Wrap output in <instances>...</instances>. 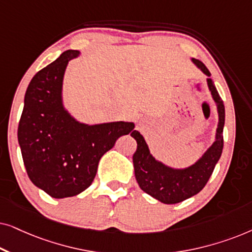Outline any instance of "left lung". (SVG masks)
<instances>
[{
    "label": "left lung",
    "mask_w": 252,
    "mask_h": 252,
    "mask_svg": "<svg viewBox=\"0 0 252 252\" xmlns=\"http://www.w3.org/2000/svg\"><path fill=\"white\" fill-rule=\"evenodd\" d=\"M191 62L206 77L209 91L216 103L218 112L215 141L205 153L191 164L184 168H175L164 164L151 155L149 147L140 132L130 134L137 143L136 151L133 155V166L135 179L144 192L164 204H177L198 194L209 181L216 164L221 156L223 148L222 130L225 125V106L220 98L211 73L201 61L191 58Z\"/></svg>",
    "instance_id": "1"
}]
</instances>
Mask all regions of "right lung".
Returning a JSON list of instances; mask_svg holds the SVG:
<instances>
[{
	"label": "right lung",
	"mask_w": 252,
	"mask_h": 252,
	"mask_svg": "<svg viewBox=\"0 0 252 252\" xmlns=\"http://www.w3.org/2000/svg\"><path fill=\"white\" fill-rule=\"evenodd\" d=\"M66 50L31 80L24 98L18 142L33 185L54 198L72 197L94 180L98 161L118 137L135 132L133 122L81 123L65 108L67 64L80 56Z\"/></svg>",
	"instance_id": "1"
}]
</instances>
